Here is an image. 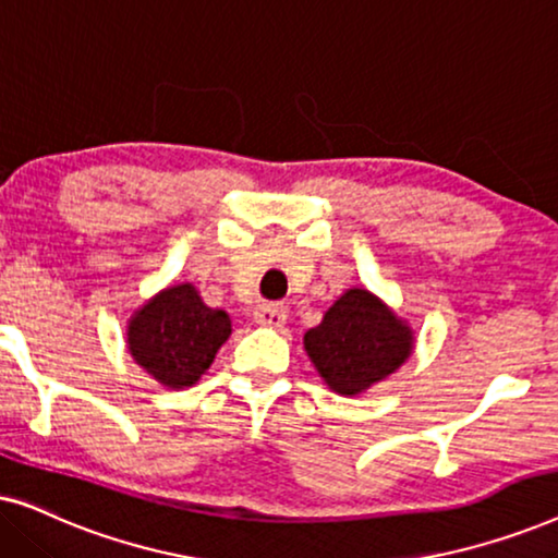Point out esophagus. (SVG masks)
<instances>
[{
	"label": "esophagus",
	"mask_w": 558,
	"mask_h": 558,
	"mask_svg": "<svg viewBox=\"0 0 558 558\" xmlns=\"http://www.w3.org/2000/svg\"><path fill=\"white\" fill-rule=\"evenodd\" d=\"M254 317L264 327H281L287 323V307H281V304H258Z\"/></svg>",
	"instance_id": "1"
}]
</instances>
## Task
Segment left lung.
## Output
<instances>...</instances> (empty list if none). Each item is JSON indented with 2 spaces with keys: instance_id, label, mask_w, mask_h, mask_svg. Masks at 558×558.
Returning a JSON list of instances; mask_svg holds the SVG:
<instances>
[{
  "instance_id": "8db88e82",
  "label": "left lung",
  "mask_w": 558,
  "mask_h": 558,
  "mask_svg": "<svg viewBox=\"0 0 558 558\" xmlns=\"http://www.w3.org/2000/svg\"><path fill=\"white\" fill-rule=\"evenodd\" d=\"M304 350L335 393L357 396L407 363L414 330L376 294L353 287L304 332Z\"/></svg>"
}]
</instances>
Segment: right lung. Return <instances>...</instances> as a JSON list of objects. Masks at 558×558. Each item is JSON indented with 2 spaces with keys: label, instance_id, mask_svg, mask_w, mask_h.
<instances>
[{
  "label": "right lung",
  "instance_id": "add662e5",
  "mask_svg": "<svg viewBox=\"0 0 558 558\" xmlns=\"http://www.w3.org/2000/svg\"><path fill=\"white\" fill-rule=\"evenodd\" d=\"M228 338L231 317L208 307L190 281L162 289L126 325V348L136 365L167 388L197 384Z\"/></svg>",
  "mask_w": 558,
  "mask_h": 558
}]
</instances>
